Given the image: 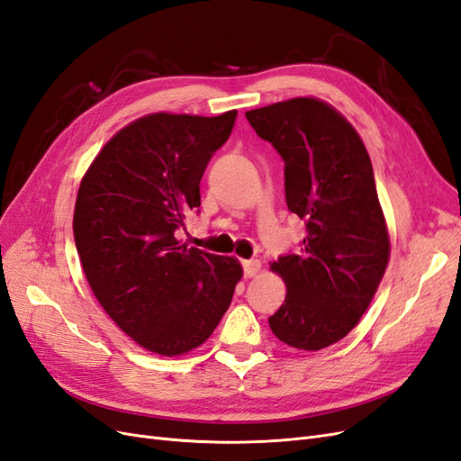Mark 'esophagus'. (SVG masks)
<instances>
[{
    "instance_id": "obj_1",
    "label": "esophagus",
    "mask_w": 461,
    "mask_h": 461,
    "mask_svg": "<svg viewBox=\"0 0 461 461\" xmlns=\"http://www.w3.org/2000/svg\"><path fill=\"white\" fill-rule=\"evenodd\" d=\"M244 267V276H256L261 271V263L258 259H246L242 263Z\"/></svg>"
}]
</instances>
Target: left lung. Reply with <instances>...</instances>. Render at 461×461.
Segmentation results:
<instances>
[{
	"mask_svg": "<svg viewBox=\"0 0 461 461\" xmlns=\"http://www.w3.org/2000/svg\"><path fill=\"white\" fill-rule=\"evenodd\" d=\"M246 119L283 158L286 205L308 229L296 254L271 265L286 298L269 327L281 342L315 352L357 325L388 263L369 153L352 124L315 97L246 111Z\"/></svg>",
	"mask_w": 461,
	"mask_h": 461,
	"instance_id": "1",
	"label": "left lung"
}]
</instances>
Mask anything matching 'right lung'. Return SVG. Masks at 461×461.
<instances>
[{
	"instance_id": "add662e5",
	"label": "right lung",
	"mask_w": 461,
	"mask_h": 461,
	"mask_svg": "<svg viewBox=\"0 0 461 461\" xmlns=\"http://www.w3.org/2000/svg\"><path fill=\"white\" fill-rule=\"evenodd\" d=\"M236 115L138 119L111 138L80 183L73 232L88 285L119 329L153 354L203 344L242 278L234 258L176 240Z\"/></svg>"
}]
</instances>
